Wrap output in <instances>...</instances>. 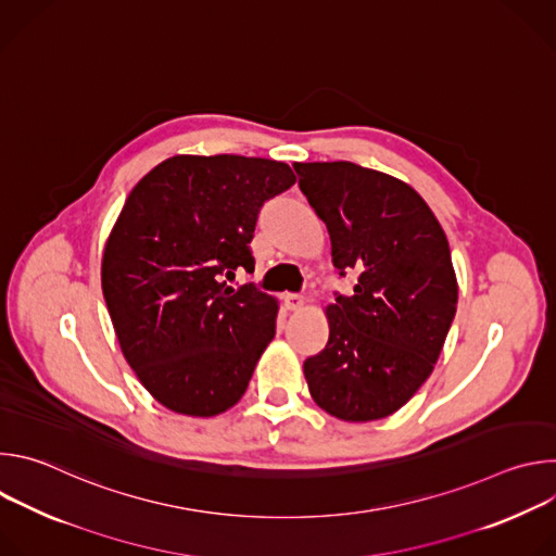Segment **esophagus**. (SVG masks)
<instances>
[{"label":"esophagus","mask_w":556,"mask_h":556,"mask_svg":"<svg viewBox=\"0 0 556 556\" xmlns=\"http://www.w3.org/2000/svg\"><path fill=\"white\" fill-rule=\"evenodd\" d=\"M305 299L301 294H283V305L286 309H301Z\"/></svg>","instance_id":"34e87169"}]
</instances>
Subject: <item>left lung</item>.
<instances>
[{
  "label": "left lung",
  "instance_id": "1",
  "mask_svg": "<svg viewBox=\"0 0 556 556\" xmlns=\"http://www.w3.org/2000/svg\"><path fill=\"white\" fill-rule=\"evenodd\" d=\"M299 189L330 232L339 275L328 345L305 358L314 403L345 422L399 412L433 371L457 307L446 235L405 182L354 163H296Z\"/></svg>",
  "mask_w": 556,
  "mask_h": 556
}]
</instances>
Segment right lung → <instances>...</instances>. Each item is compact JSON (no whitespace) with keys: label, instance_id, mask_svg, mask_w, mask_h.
I'll use <instances>...</instances> for the list:
<instances>
[{"label":"right lung","instance_id":"right-lung-1","mask_svg":"<svg viewBox=\"0 0 556 556\" xmlns=\"http://www.w3.org/2000/svg\"><path fill=\"white\" fill-rule=\"evenodd\" d=\"M294 182L266 157L174 155L125 200L103 255V296L129 367L167 409L211 418L244 395L275 337L277 301L228 281L255 270L260 211Z\"/></svg>","mask_w":556,"mask_h":556}]
</instances>
